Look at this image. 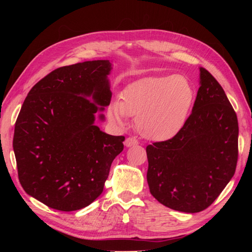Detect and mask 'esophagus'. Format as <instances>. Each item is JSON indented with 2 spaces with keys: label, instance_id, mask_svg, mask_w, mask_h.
I'll return each instance as SVG.
<instances>
[{
  "label": "esophagus",
  "instance_id": "34e87169",
  "mask_svg": "<svg viewBox=\"0 0 252 252\" xmlns=\"http://www.w3.org/2000/svg\"><path fill=\"white\" fill-rule=\"evenodd\" d=\"M137 144H138V142H137L136 138H134V137H127L126 140L125 141V145H126V147L135 146V145H137Z\"/></svg>",
  "mask_w": 252,
  "mask_h": 252
}]
</instances>
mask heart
I'll use <instances>...</instances> for the list:
<instances>
[{"mask_svg": "<svg viewBox=\"0 0 252 252\" xmlns=\"http://www.w3.org/2000/svg\"><path fill=\"white\" fill-rule=\"evenodd\" d=\"M195 92L184 77L168 74L145 78L122 91L120 101L107 109L109 120L125 125V117H136L135 126L142 136L163 141L174 136L187 120Z\"/></svg>", "mask_w": 252, "mask_h": 252, "instance_id": "obj_1", "label": "heart"}]
</instances>
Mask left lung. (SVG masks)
<instances>
[{
    "label": "left lung",
    "instance_id": "8db88e82",
    "mask_svg": "<svg viewBox=\"0 0 252 252\" xmlns=\"http://www.w3.org/2000/svg\"><path fill=\"white\" fill-rule=\"evenodd\" d=\"M152 195L176 211L205 210L235 173L238 121L223 88L200 68V88L183 127L167 141L146 147Z\"/></svg>",
    "mask_w": 252,
    "mask_h": 252
}]
</instances>
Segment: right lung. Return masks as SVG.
<instances>
[{
	"label": "right lung",
	"instance_id": "add662e5",
	"mask_svg": "<svg viewBox=\"0 0 252 252\" xmlns=\"http://www.w3.org/2000/svg\"><path fill=\"white\" fill-rule=\"evenodd\" d=\"M110 68L109 61L57 68L30 90L21 106L13 138L18 179L27 194L55 210L76 211L92 203L123 151L125 136L94 126V115L110 104Z\"/></svg>",
	"mask_w": 252,
	"mask_h": 252
}]
</instances>
